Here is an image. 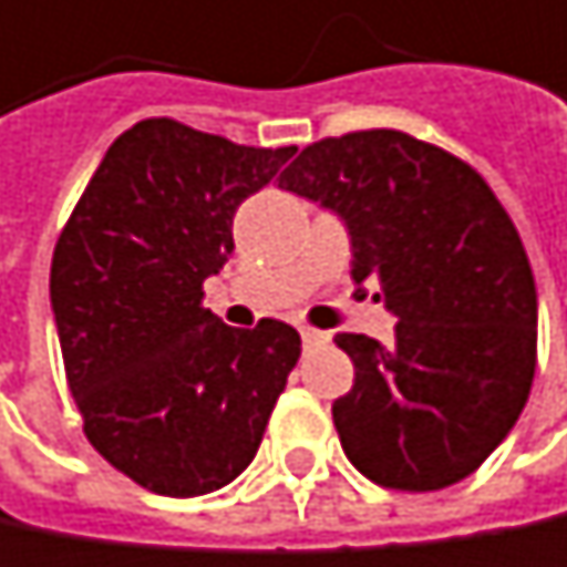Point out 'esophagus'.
Here are the masks:
<instances>
[{
    "label": "esophagus",
    "mask_w": 567,
    "mask_h": 567,
    "mask_svg": "<svg viewBox=\"0 0 567 567\" xmlns=\"http://www.w3.org/2000/svg\"><path fill=\"white\" fill-rule=\"evenodd\" d=\"M300 336H303V346L310 349V346H322V342H329V332H319V329H310V326H303L300 329Z\"/></svg>",
    "instance_id": "obj_1"
}]
</instances>
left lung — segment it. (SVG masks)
<instances>
[{"mask_svg": "<svg viewBox=\"0 0 567 567\" xmlns=\"http://www.w3.org/2000/svg\"><path fill=\"white\" fill-rule=\"evenodd\" d=\"M280 188L346 221L352 280L398 319L389 346L336 336L355 365L332 404L346 457L389 489L461 483L513 431L535 375L538 300L513 218L476 169L401 130L319 140Z\"/></svg>", "mask_w": 567, "mask_h": 567, "instance_id": "obj_1", "label": "left lung"}]
</instances>
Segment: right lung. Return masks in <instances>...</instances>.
I'll return each instance as SVG.
<instances>
[{
	"label": "right lung",
	"instance_id": "add662e5",
	"mask_svg": "<svg viewBox=\"0 0 567 567\" xmlns=\"http://www.w3.org/2000/svg\"><path fill=\"white\" fill-rule=\"evenodd\" d=\"M297 146L257 150L156 116L113 140L51 257V313L84 434L159 496L228 486L300 359L280 319L225 326L202 284L235 250L238 205Z\"/></svg>",
	"mask_w": 567,
	"mask_h": 567
}]
</instances>
